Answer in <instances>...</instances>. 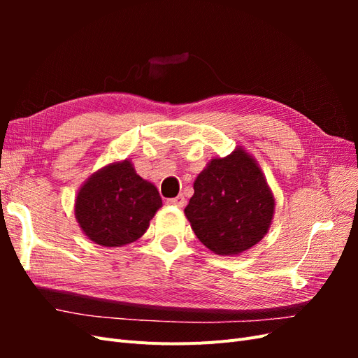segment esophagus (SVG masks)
Listing matches in <instances>:
<instances>
[{"mask_svg":"<svg viewBox=\"0 0 358 358\" xmlns=\"http://www.w3.org/2000/svg\"><path fill=\"white\" fill-rule=\"evenodd\" d=\"M167 204H170V206H176V208H183V206L187 204V200H185V197L182 196H178V197H175V199H169L167 200Z\"/></svg>","mask_w":358,"mask_h":358,"instance_id":"34e87169","label":"esophagus"}]
</instances>
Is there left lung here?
Here are the masks:
<instances>
[{"mask_svg": "<svg viewBox=\"0 0 358 358\" xmlns=\"http://www.w3.org/2000/svg\"><path fill=\"white\" fill-rule=\"evenodd\" d=\"M275 197L255 158L242 146L212 158L194 180L185 216L199 241L216 255H239L267 234Z\"/></svg>", "mask_w": 358, "mask_h": 358, "instance_id": "left-lung-1", "label": "left lung"}]
</instances>
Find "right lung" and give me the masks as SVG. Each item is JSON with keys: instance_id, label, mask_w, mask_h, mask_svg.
<instances>
[{"instance_id": "add662e5", "label": "right lung", "mask_w": 358, "mask_h": 358, "mask_svg": "<svg viewBox=\"0 0 358 358\" xmlns=\"http://www.w3.org/2000/svg\"><path fill=\"white\" fill-rule=\"evenodd\" d=\"M161 206L154 183L140 178L133 162L124 159L85 180L74 201V215L90 241L117 248L140 239Z\"/></svg>"}]
</instances>
